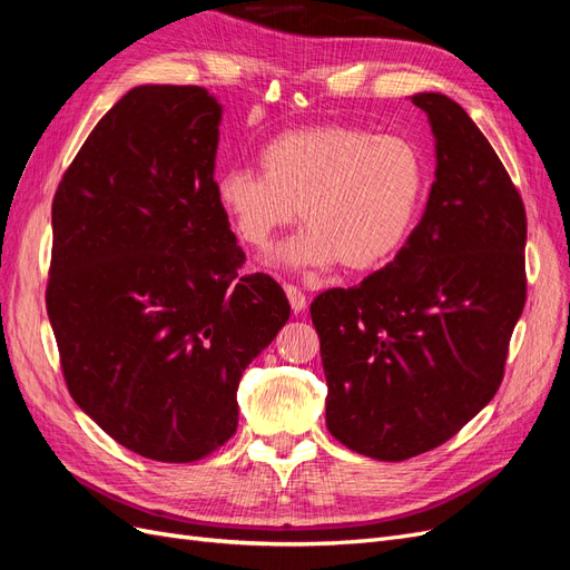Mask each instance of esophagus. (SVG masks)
Here are the masks:
<instances>
[{
    "mask_svg": "<svg viewBox=\"0 0 570 570\" xmlns=\"http://www.w3.org/2000/svg\"><path fill=\"white\" fill-rule=\"evenodd\" d=\"M285 295H287V299H289L292 312H304V308H306V295H304V292H302L297 285L285 283Z\"/></svg>",
    "mask_w": 570,
    "mask_h": 570,
    "instance_id": "esophagus-1",
    "label": "esophagus"
}]
</instances>
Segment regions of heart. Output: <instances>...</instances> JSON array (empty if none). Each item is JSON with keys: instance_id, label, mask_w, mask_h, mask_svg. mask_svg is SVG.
I'll list each match as a JSON object with an SVG mask.
<instances>
[{"instance_id": "heart-1", "label": "heart", "mask_w": 570, "mask_h": 570, "mask_svg": "<svg viewBox=\"0 0 570 570\" xmlns=\"http://www.w3.org/2000/svg\"><path fill=\"white\" fill-rule=\"evenodd\" d=\"M262 174L230 168L216 202L245 245L264 249L302 209L306 230L278 254L287 266L371 271L402 249L419 216L425 164L400 135L323 126L273 137Z\"/></svg>"}]
</instances>
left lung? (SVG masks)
<instances>
[{"mask_svg":"<svg viewBox=\"0 0 570 570\" xmlns=\"http://www.w3.org/2000/svg\"><path fill=\"white\" fill-rule=\"evenodd\" d=\"M428 114L438 168L425 214L392 262L312 302L325 423L352 452L404 461L454 438L502 385L525 306V206L456 101Z\"/></svg>","mask_w":570,"mask_h":570,"instance_id":"left-lung-1","label":"left lung"}]
</instances>
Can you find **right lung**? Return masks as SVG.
Masks as SVG:
<instances>
[{
  "label": "right lung",
  "mask_w": 570,
  "mask_h": 570,
  "mask_svg": "<svg viewBox=\"0 0 570 570\" xmlns=\"http://www.w3.org/2000/svg\"><path fill=\"white\" fill-rule=\"evenodd\" d=\"M220 105L140 85L101 116L51 202L47 316L76 404L126 450L199 461L237 428V385L289 318L243 275L216 202Z\"/></svg>",
  "instance_id": "1"
}]
</instances>
